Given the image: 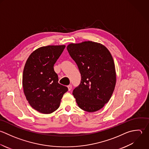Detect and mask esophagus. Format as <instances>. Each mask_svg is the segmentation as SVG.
<instances>
[{"label":"esophagus","mask_w":149,"mask_h":149,"mask_svg":"<svg viewBox=\"0 0 149 149\" xmlns=\"http://www.w3.org/2000/svg\"><path fill=\"white\" fill-rule=\"evenodd\" d=\"M67 88H68V91H70L71 90V89H72V85H69L67 86Z\"/></svg>","instance_id":"1"}]
</instances>
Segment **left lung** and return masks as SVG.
<instances>
[{"mask_svg":"<svg viewBox=\"0 0 149 149\" xmlns=\"http://www.w3.org/2000/svg\"><path fill=\"white\" fill-rule=\"evenodd\" d=\"M67 49L81 75V83L72 93L77 104L89 113L100 110L109 102L116 84L115 64L110 51L92 41L71 43Z\"/></svg>","mask_w":149,"mask_h":149,"instance_id":"1","label":"left lung"}]
</instances>
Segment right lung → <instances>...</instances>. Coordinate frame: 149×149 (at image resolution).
<instances>
[{"label": "right lung", "instance_id": "obj_1", "mask_svg": "<svg viewBox=\"0 0 149 149\" xmlns=\"http://www.w3.org/2000/svg\"><path fill=\"white\" fill-rule=\"evenodd\" d=\"M65 45H49L34 50L28 57L23 71L22 86L30 106L42 114H50L60 106L67 87L58 84L54 64Z\"/></svg>", "mask_w": 149, "mask_h": 149}]
</instances>
